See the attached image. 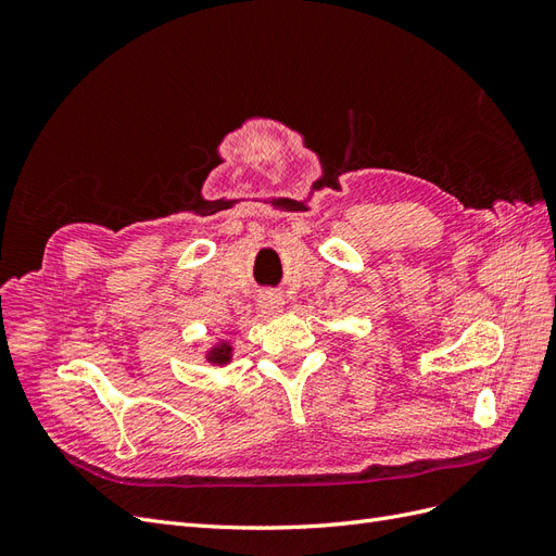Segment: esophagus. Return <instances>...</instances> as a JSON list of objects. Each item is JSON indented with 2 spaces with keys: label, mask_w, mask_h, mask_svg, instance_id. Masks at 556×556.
<instances>
[{
  "label": "esophagus",
  "mask_w": 556,
  "mask_h": 556,
  "mask_svg": "<svg viewBox=\"0 0 556 556\" xmlns=\"http://www.w3.org/2000/svg\"><path fill=\"white\" fill-rule=\"evenodd\" d=\"M260 304H262V308H264L266 315H276V313L282 311V296H280V294H274V292H268V294L262 296Z\"/></svg>",
  "instance_id": "esophagus-1"
}]
</instances>
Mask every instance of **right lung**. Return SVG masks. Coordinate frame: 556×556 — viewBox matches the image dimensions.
Returning a JSON list of instances; mask_svg holds the SVG:
<instances>
[{
  "mask_svg": "<svg viewBox=\"0 0 556 556\" xmlns=\"http://www.w3.org/2000/svg\"><path fill=\"white\" fill-rule=\"evenodd\" d=\"M211 364H227L229 359H231V345L229 343H220V345H215L211 352H208V357H206Z\"/></svg>",
  "mask_w": 556,
  "mask_h": 556,
  "instance_id": "obj_1",
  "label": "right lung"
}]
</instances>
